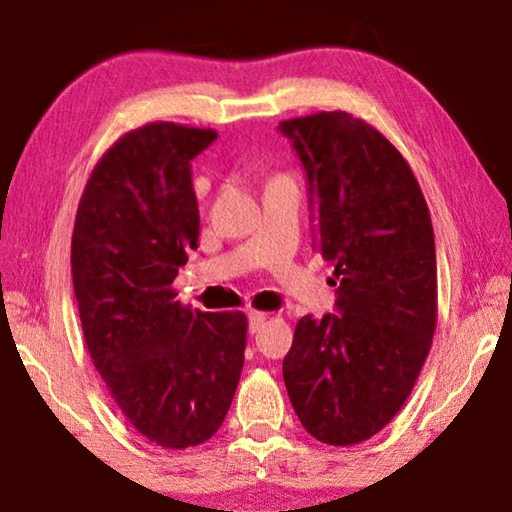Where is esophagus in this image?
I'll return each mask as SVG.
<instances>
[{
	"label": "esophagus",
	"instance_id": "34e87169",
	"mask_svg": "<svg viewBox=\"0 0 512 512\" xmlns=\"http://www.w3.org/2000/svg\"><path fill=\"white\" fill-rule=\"evenodd\" d=\"M250 332H260L262 327H264V323H267L269 320V313H264V311H250Z\"/></svg>",
	"mask_w": 512,
	"mask_h": 512
}]
</instances>
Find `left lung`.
Returning a JSON list of instances; mask_svg holds the SVG:
<instances>
[{"label": "left lung", "mask_w": 512, "mask_h": 512, "mask_svg": "<svg viewBox=\"0 0 512 512\" xmlns=\"http://www.w3.org/2000/svg\"><path fill=\"white\" fill-rule=\"evenodd\" d=\"M278 128L302 159L318 250L339 283V313L297 323L283 381L313 438L358 445L400 412L431 351V213L410 163L367 121L337 109Z\"/></svg>", "instance_id": "left-lung-1"}]
</instances>
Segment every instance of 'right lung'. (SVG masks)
Returning <instances> with one entry per match:
<instances>
[{"label":"right lung","instance_id":"obj_1","mask_svg":"<svg viewBox=\"0 0 512 512\" xmlns=\"http://www.w3.org/2000/svg\"><path fill=\"white\" fill-rule=\"evenodd\" d=\"M213 128L154 121L100 156L72 231L84 339L107 391L142 438L163 449L210 440L243 370L248 318L192 311L173 281L199 248L192 161Z\"/></svg>","mask_w":512,"mask_h":512}]
</instances>
